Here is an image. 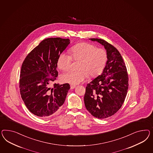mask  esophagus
<instances>
[{
    "label": "esophagus",
    "instance_id": "esophagus-1",
    "mask_svg": "<svg viewBox=\"0 0 153 153\" xmlns=\"http://www.w3.org/2000/svg\"><path fill=\"white\" fill-rule=\"evenodd\" d=\"M76 87V85H71L70 88L71 89H74V88Z\"/></svg>",
    "mask_w": 153,
    "mask_h": 153
}]
</instances>
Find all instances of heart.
Wrapping results in <instances>:
<instances>
[{
	"label": "heart",
	"instance_id": "b5f03b06",
	"mask_svg": "<svg viewBox=\"0 0 153 153\" xmlns=\"http://www.w3.org/2000/svg\"><path fill=\"white\" fill-rule=\"evenodd\" d=\"M74 60L80 61L77 71H72L61 76L62 82L73 85L82 82L89 77H96L103 71L108 60V54L102 48L86 42L80 43L71 49ZM72 56L62 52L58 56L57 66L61 70H70L73 62Z\"/></svg>",
	"mask_w": 153,
	"mask_h": 153
}]
</instances>
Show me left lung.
I'll list each match as a JSON object with an SVG mask.
<instances>
[{"mask_svg": "<svg viewBox=\"0 0 153 153\" xmlns=\"http://www.w3.org/2000/svg\"><path fill=\"white\" fill-rule=\"evenodd\" d=\"M104 46L108 61L101 74L86 87L84 102L87 111L98 119L114 115L124 103L128 90V74L118 50L101 39L90 38Z\"/></svg>", "mask_w": 153, "mask_h": 153, "instance_id": "1", "label": "left lung"}]
</instances>
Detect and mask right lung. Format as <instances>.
<instances>
[{"label":"right lung","mask_w":153,"mask_h":153,"mask_svg":"<svg viewBox=\"0 0 153 153\" xmlns=\"http://www.w3.org/2000/svg\"><path fill=\"white\" fill-rule=\"evenodd\" d=\"M70 43L69 39H44L25 58L21 67L19 88L26 107L34 115L45 118L58 111L65 102L68 83H54L58 76V56Z\"/></svg>","instance_id":"1"}]
</instances>
